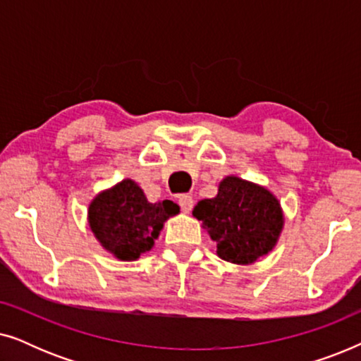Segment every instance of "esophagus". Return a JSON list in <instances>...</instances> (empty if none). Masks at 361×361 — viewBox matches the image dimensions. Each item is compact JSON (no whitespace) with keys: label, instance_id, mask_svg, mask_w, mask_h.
<instances>
[{"label":"esophagus","instance_id":"esophagus-1","mask_svg":"<svg viewBox=\"0 0 361 361\" xmlns=\"http://www.w3.org/2000/svg\"><path fill=\"white\" fill-rule=\"evenodd\" d=\"M179 205L184 214H190L192 209H194V199H192V195H180Z\"/></svg>","mask_w":361,"mask_h":361}]
</instances>
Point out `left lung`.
Listing matches in <instances>:
<instances>
[{"mask_svg": "<svg viewBox=\"0 0 361 361\" xmlns=\"http://www.w3.org/2000/svg\"><path fill=\"white\" fill-rule=\"evenodd\" d=\"M192 215L216 243L219 258L233 264H253L278 245L284 212L268 187L226 176L214 199H204Z\"/></svg>", "mask_w": 361, "mask_h": 361, "instance_id": "1", "label": "left lung"}]
</instances>
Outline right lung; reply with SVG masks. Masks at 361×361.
<instances>
[{
	"label": "right lung",
	"instance_id": "obj_1",
	"mask_svg": "<svg viewBox=\"0 0 361 361\" xmlns=\"http://www.w3.org/2000/svg\"><path fill=\"white\" fill-rule=\"evenodd\" d=\"M180 212L171 200L151 204L133 179H123L93 197L87 220L102 248L120 261H136L152 250L171 216Z\"/></svg>",
	"mask_w": 361,
	"mask_h": 361
}]
</instances>
